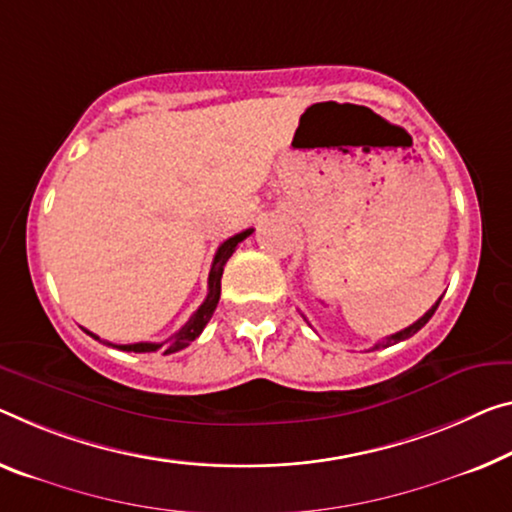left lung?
<instances>
[{
	"instance_id": "8db88e82",
	"label": "left lung",
	"mask_w": 512,
	"mask_h": 512,
	"mask_svg": "<svg viewBox=\"0 0 512 512\" xmlns=\"http://www.w3.org/2000/svg\"><path fill=\"white\" fill-rule=\"evenodd\" d=\"M439 302H442V297H439V300L435 302V306H432V309L428 311V313H423V316L414 322V325H410V327H405L403 332H396V334H391V336H387L384 338V341H377L375 343V348L373 350H377V348H389V345H393V343H400V341H405V338H410V336H414L416 332H419V329L426 325V322L432 318V313L437 311V306H439Z\"/></svg>"
}]
</instances>
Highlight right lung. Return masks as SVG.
I'll list each match as a JSON object with an SVG mask.
<instances>
[{"mask_svg": "<svg viewBox=\"0 0 512 512\" xmlns=\"http://www.w3.org/2000/svg\"><path fill=\"white\" fill-rule=\"evenodd\" d=\"M251 233H254V229H247V231L233 235V238H229L226 242H222V245H219L217 254H215V261H212V267H210L208 297L203 300L199 309L192 313V318L187 320L174 336L167 338L164 343H130V345H112V343H109V345H112V348L125 350V352H155V350L164 348V355H171V352H178V350L187 348V345H190L194 338H199V334L203 332V327L208 325V320L212 318V313H215V309H217L219 295H222V274H224L226 261H229V258L233 256L235 247H238L245 238H249ZM84 332H86V329H84ZM86 334L96 338V341H100L96 334H91V332H86Z\"/></svg>", "mask_w": 512, "mask_h": 512, "instance_id": "1", "label": "right lung"}]
</instances>
